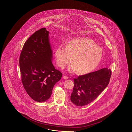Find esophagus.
I'll return each instance as SVG.
<instances>
[{"label":"esophagus","instance_id":"obj_1","mask_svg":"<svg viewBox=\"0 0 132 132\" xmlns=\"http://www.w3.org/2000/svg\"><path fill=\"white\" fill-rule=\"evenodd\" d=\"M63 79H68L69 77H68V76H64L63 77Z\"/></svg>","mask_w":132,"mask_h":132}]
</instances>
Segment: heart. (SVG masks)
<instances>
[{
	"mask_svg": "<svg viewBox=\"0 0 132 132\" xmlns=\"http://www.w3.org/2000/svg\"><path fill=\"white\" fill-rule=\"evenodd\" d=\"M103 56L102 49L91 39L77 38L71 40L66 46L60 45L55 52L56 63L64 68L73 57V63L69 70L85 75L92 72L97 67Z\"/></svg>",
	"mask_w": 132,
	"mask_h": 132,
	"instance_id": "heart-1",
	"label": "heart"
}]
</instances>
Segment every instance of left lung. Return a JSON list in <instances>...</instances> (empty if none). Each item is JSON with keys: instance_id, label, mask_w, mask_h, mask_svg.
<instances>
[{"instance_id": "8db88e82", "label": "left lung", "mask_w": 132, "mask_h": 132, "mask_svg": "<svg viewBox=\"0 0 132 132\" xmlns=\"http://www.w3.org/2000/svg\"><path fill=\"white\" fill-rule=\"evenodd\" d=\"M111 76V70L105 68L75 78L71 102L78 106L90 103L106 88Z\"/></svg>"}]
</instances>
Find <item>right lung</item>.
<instances>
[{"label":"right lung","instance_id":"1","mask_svg":"<svg viewBox=\"0 0 132 132\" xmlns=\"http://www.w3.org/2000/svg\"><path fill=\"white\" fill-rule=\"evenodd\" d=\"M49 33L46 28L36 31L25 42L19 58L24 88L28 95L38 102L49 99L54 85L62 75L52 63Z\"/></svg>","mask_w":132,"mask_h":132}]
</instances>
